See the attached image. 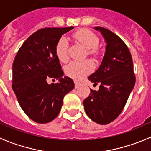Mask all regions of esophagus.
<instances>
[{
    "mask_svg": "<svg viewBox=\"0 0 151 151\" xmlns=\"http://www.w3.org/2000/svg\"><path fill=\"white\" fill-rule=\"evenodd\" d=\"M74 85H75V88H77L78 87H80L81 85V83L80 82H77V81H74Z\"/></svg>",
    "mask_w": 151,
    "mask_h": 151,
    "instance_id": "obj_1",
    "label": "esophagus"
}]
</instances>
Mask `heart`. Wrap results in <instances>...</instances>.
<instances>
[{"mask_svg":"<svg viewBox=\"0 0 151 151\" xmlns=\"http://www.w3.org/2000/svg\"><path fill=\"white\" fill-rule=\"evenodd\" d=\"M72 38L87 48V52L94 58H98L100 55L99 48L97 46L99 42L98 36L88 29H80L72 33ZM68 44L65 38H60L55 46V54L61 62H66L68 58ZM94 65L90 60L82 61L73 60L65 68V72L68 77L75 80L83 78L93 69Z\"/></svg>","mask_w":151,"mask_h":151,"instance_id":"1","label":"heart"}]
</instances>
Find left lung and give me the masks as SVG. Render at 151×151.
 <instances>
[{"label": "left lung", "instance_id": "left-lung-1", "mask_svg": "<svg viewBox=\"0 0 151 151\" xmlns=\"http://www.w3.org/2000/svg\"><path fill=\"white\" fill-rule=\"evenodd\" d=\"M106 42L102 62L88 79L99 85L98 91L83 101L87 115L94 122L105 125L116 119L126 104L135 85V74L132 55L126 44L108 29L96 27Z\"/></svg>", "mask_w": 151, "mask_h": 151}]
</instances>
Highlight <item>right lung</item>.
Instances as JSON below:
<instances>
[{
  "mask_svg": "<svg viewBox=\"0 0 151 151\" xmlns=\"http://www.w3.org/2000/svg\"><path fill=\"white\" fill-rule=\"evenodd\" d=\"M74 27L45 28L30 36L18 50L12 65V89L19 106L33 121L47 123L58 115L63 97L74 89L55 54L57 42ZM49 78H59L48 84Z\"/></svg>",
  "mask_w": 151,
  "mask_h": 151,
  "instance_id": "1",
  "label": "right lung"
}]
</instances>
